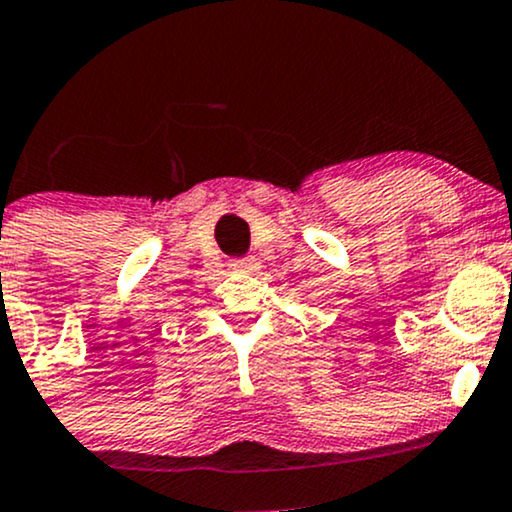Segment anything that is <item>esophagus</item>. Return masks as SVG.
I'll return each mask as SVG.
<instances>
[{
    "label": "esophagus",
    "instance_id": "34e87169",
    "mask_svg": "<svg viewBox=\"0 0 512 512\" xmlns=\"http://www.w3.org/2000/svg\"><path fill=\"white\" fill-rule=\"evenodd\" d=\"M231 269H236V272H255L257 260H255V257H243V260H233L231 262Z\"/></svg>",
    "mask_w": 512,
    "mask_h": 512
}]
</instances>
